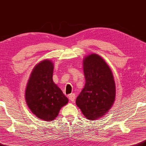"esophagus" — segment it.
<instances>
[{
    "mask_svg": "<svg viewBox=\"0 0 146 146\" xmlns=\"http://www.w3.org/2000/svg\"><path fill=\"white\" fill-rule=\"evenodd\" d=\"M68 97H69V99L71 101L73 102L74 101H75V94H70Z\"/></svg>",
    "mask_w": 146,
    "mask_h": 146,
    "instance_id": "esophagus-1",
    "label": "esophagus"
}]
</instances>
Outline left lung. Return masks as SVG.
Instances as JSON below:
<instances>
[{
    "instance_id": "obj_1",
    "label": "left lung",
    "mask_w": 146,
    "mask_h": 146,
    "mask_svg": "<svg viewBox=\"0 0 146 146\" xmlns=\"http://www.w3.org/2000/svg\"><path fill=\"white\" fill-rule=\"evenodd\" d=\"M83 66L85 84L76 104L88 119L95 120L109 111L115 102V80L109 66L98 54L85 57Z\"/></svg>"
}]
</instances>
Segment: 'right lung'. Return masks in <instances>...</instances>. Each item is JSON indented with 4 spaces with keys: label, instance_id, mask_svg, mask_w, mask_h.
<instances>
[{
    "label": "right lung",
    "instance_id": "1",
    "mask_svg": "<svg viewBox=\"0 0 146 146\" xmlns=\"http://www.w3.org/2000/svg\"><path fill=\"white\" fill-rule=\"evenodd\" d=\"M54 65L44 59L31 71L26 87L25 99L28 108L38 118L52 121L61 108L68 102L66 97L52 80Z\"/></svg>",
    "mask_w": 146,
    "mask_h": 146
}]
</instances>
